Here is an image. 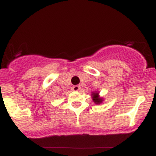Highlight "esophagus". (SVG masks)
Returning a JSON list of instances; mask_svg holds the SVG:
<instances>
[{
    "instance_id": "34e87169",
    "label": "esophagus",
    "mask_w": 156,
    "mask_h": 156,
    "mask_svg": "<svg viewBox=\"0 0 156 156\" xmlns=\"http://www.w3.org/2000/svg\"><path fill=\"white\" fill-rule=\"evenodd\" d=\"M72 89L73 91H76V92H77V91H79L80 90V86H73V87H72Z\"/></svg>"
}]
</instances>
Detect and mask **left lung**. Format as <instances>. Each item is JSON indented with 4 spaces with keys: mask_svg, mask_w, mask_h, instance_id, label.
I'll return each instance as SVG.
<instances>
[{
    "mask_svg": "<svg viewBox=\"0 0 156 156\" xmlns=\"http://www.w3.org/2000/svg\"><path fill=\"white\" fill-rule=\"evenodd\" d=\"M91 96H92V101L94 102L95 104H101L103 102V98H101V96H100L99 94V92H92V94H91Z\"/></svg>",
    "mask_w": 156,
    "mask_h": 156,
    "instance_id": "obj_1",
    "label": "left lung"
}]
</instances>
